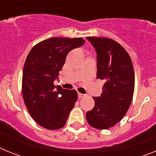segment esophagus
<instances>
[{
	"instance_id": "obj_1",
	"label": "esophagus",
	"mask_w": 156,
	"mask_h": 156,
	"mask_svg": "<svg viewBox=\"0 0 156 156\" xmlns=\"http://www.w3.org/2000/svg\"><path fill=\"white\" fill-rule=\"evenodd\" d=\"M85 96V94H81V93H78V97L80 98H83Z\"/></svg>"
}]
</instances>
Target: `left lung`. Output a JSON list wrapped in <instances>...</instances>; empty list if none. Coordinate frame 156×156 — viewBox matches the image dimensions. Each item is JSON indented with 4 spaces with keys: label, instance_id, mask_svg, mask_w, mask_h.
Segmentation results:
<instances>
[{
    "label": "left lung",
    "instance_id": "8db88e82",
    "mask_svg": "<svg viewBox=\"0 0 156 156\" xmlns=\"http://www.w3.org/2000/svg\"><path fill=\"white\" fill-rule=\"evenodd\" d=\"M97 52V78L105 80L102 93L94 97V107L86 114L94 128L115 126L129 109L134 90V71L130 57L119 43L105 37H88Z\"/></svg>",
    "mask_w": 156,
    "mask_h": 156
}]
</instances>
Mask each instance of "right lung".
I'll return each mask as SVG.
<instances>
[{
  "label": "right lung",
  "instance_id": "obj_1",
  "mask_svg": "<svg viewBox=\"0 0 156 156\" xmlns=\"http://www.w3.org/2000/svg\"><path fill=\"white\" fill-rule=\"evenodd\" d=\"M83 38L53 37L32 48L23 73V100L32 118L48 129L63 127L77 101L75 90L55 86L69 52L82 46Z\"/></svg>",
  "mask_w": 156,
  "mask_h": 156
}]
</instances>
